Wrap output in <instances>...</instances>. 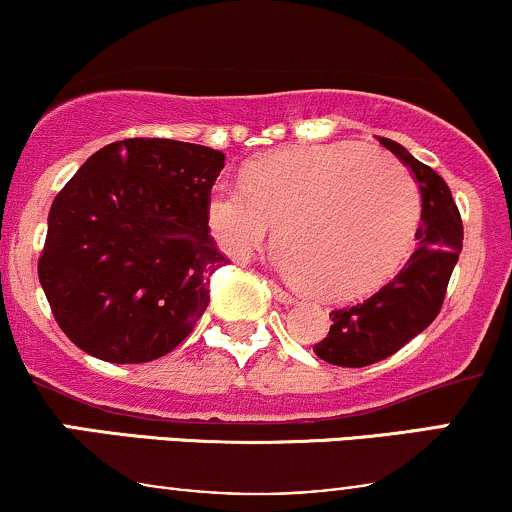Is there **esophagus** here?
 I'll list each match as a JSON object with an SVG mask.
<instances>
[{
	"mask_svg": "<svg viewBox=\"0 0 512 512\" xmlns=\"http://www.w3.org/2000/svg\"><path fill=\"white\" fill-rule=\"evenodd\" d=\"M267 284H269V289H272V296H274L276 301H279V303H284V305H291V303H296V298H293L289 291H284V289H281V286L276 284V281L269 279Z\"/></svg>",
	"mask_w": 512,
	"mask_h": 512,
	"instance_id": "obj_1",
	"label": "esophagus"
}]
</instances>
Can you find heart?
I'll return each instance as SVG.
<instances>
[{
	"mask_svg": "<svg viewBox=\"0 0 512 512\" xmlns=\"http://www.w3.org/2000/svg\"><path fill=\"white\" fill-rule=\"evenodd\" d=\"M419 216L409 168L354 142L276 151L243 178H219L207 197L209 233L226 255L250 260L279 228L286 269L322 301L383 286L407 257Z\"/></svg>",
	"mask_w": 512,
	"mask_h": 512,
	"instance_id": "heart-1",
	"label": "heart"
}]
</instances>
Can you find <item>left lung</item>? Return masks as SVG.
Here are the masks:
<instances>
[{"label": "left lung", "mask_w": 512, "mask_h": 512, "mask_svg": "<svg viewBox=\"0 0 512 512\" xmlns=\"http://www.w3.org/2000/svg\"><path fill=\"white\" fill-rule=\"evenodd\" d=\"M404 166L411 168L421 192V226L416 250L392 281L366 301L332 310L327 337L313 346L322 361L342 368H363L392 356L436 320L452 269L462 252V219L450 187L402 144L380 137Z\"/></svg>", "instance_id": "obj_1"}]
</instances>
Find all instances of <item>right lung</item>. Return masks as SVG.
Wrapping results in <instances>:
<instances>
[{"label": "right lung", "mask_w": 512, "mask_h": 512, "mask_svg": "<svg viewBox=\"0 0 512 512\" xmlns=\"http://www.w3.org/2000/svg\"><path fill=\"white\" fill-rule=\"evenodd\" d=\"M223 158L175 139H125L62 187L38 279L81 351L146 363L185 342L209 305V276L228 262L207 226Z\"/></svg>", "instance_id": "1"}]
</instances>
